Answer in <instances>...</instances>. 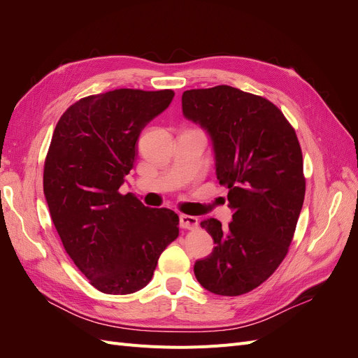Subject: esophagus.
<instances>
[{
    "instance_id": "esophagus-1",
    "label": "esophagus",
    "mask_w": 358,
    "mask_h": 358,
    "mask_svg": "<svg viewBox=\"0 0 358 358\" xmlns=\"http://www.w3.org/2000/svg\"><path fill=\"white\" fill-rule=\"evenodd\" d=\"M180 227L185 230H196L199 227V220L196 216H191V215H180Z\"/></svg>"
}]
</instances>
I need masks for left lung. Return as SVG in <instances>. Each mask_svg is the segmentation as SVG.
I'll use <instances>...</instances> for the list:
<instances>
[{
  "label": "left lung",
  "instance_id": "obj_1",
  "mask_svg": "<svg viewBox=\"0 0 358 358\" xmlns=\"http://www.w3.org/2000/svg\"><path fill=\"white\" fill-rule=\"evenodd\" d=\"M182 112L210 136L233 210L227 227L201 221L215 248L194 273L213 294L241 296L272 276L294 236L306 189L299 140L273 103L233 86L185 91Z\"/></svg>",
  "mask_w": 358,
  "mask_h": 358
}]
</instances>
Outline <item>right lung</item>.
<instances>
[{"instance_id":"1","label":"right lung","mask_w":358,"mask_h":358,"mask_svg":"<svg viewBox=\"0 0 358 358\" xmlns=\"http://www.w3.org/2000/svg\"><path fill=\"white\" fill-rule=\"evenodd\" d=\"M171 90H115L64 112L45 161L43 191L70 258L92 287L131 294L149 284L179 236V216L150 209L119 188L134 167L142 129L164 112Z\"/></svg>"}]
</instances>
